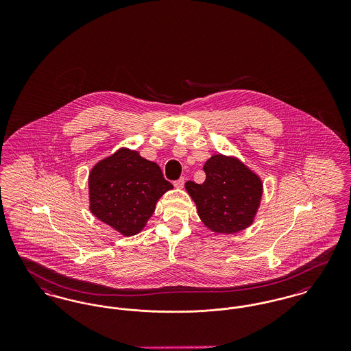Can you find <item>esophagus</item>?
Here are the masks:
<instances>
[{"mask_svg": "<svg viewBox=\"0 0 351 351\" xmlns=\"http://www.w3.org/2000/svg\"><path fill=\"white\" fill-rule=\"evenodd\" d=\"M184 183H185V179L184 178H180L179 180H176V182H173V185L176 186V188H183Z\"/></svg>", "mask_w": 351, "mask_h": 351, "instance_id": "34e87169", "label": "esophagus"}]
</instances>
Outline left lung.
Masks as SVG:
<instances>
[{"mask_svg": "<svg viewBox=\"0 0 351 351\" xmlns=\"http://www.w3.org/2000/svg\"><path fill=\"white\" fill-rule=\"evenodd\" d=\"M204 171V183H185L202 223L217 234L238 233L249 228L263 195L261 178L238 158L222 154L212 155Z\"/></svg>", "mask_w": 351, "mask_h": 351, "instance_id": "8db88e82", "label": "left lung"}]
</instances>
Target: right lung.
<instances>
[{"instance_id":"add662e5","label":"right lung","mask_w":351,"mask_h":351,"mask_svg":"<svg viewBox=\"0 0 351 351\" xmlns=\"http://www.w3.org/2000/svg\"><path fill=\"white\" fill-rule=\"evenodd\" d=\"M88 188L90 212L123 237H132L143 230L158 200L173 186L155 162L121 147L93 166Z\"/></svg>"}]
</instances>
